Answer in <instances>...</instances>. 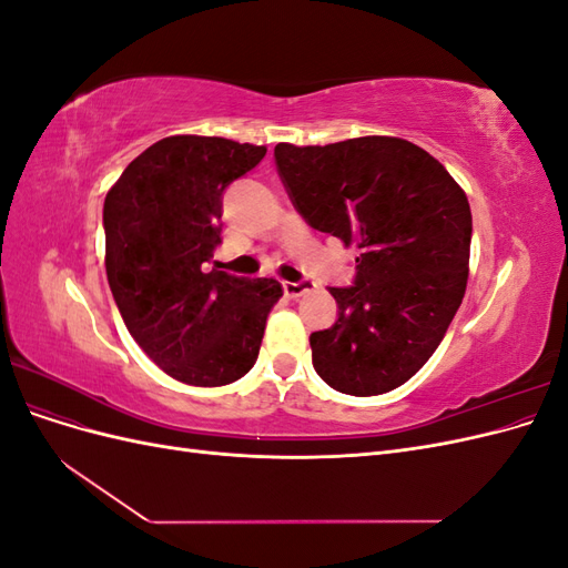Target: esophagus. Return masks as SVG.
<instances>
[{
	"label": "esophagus",
	"mask_w": 568,
	"mask_h": 568,
	"mask_svg": "<svg viewBox=\"0 0 568 568\" xmlns=\"http://www.w3.org/2000/svg\"><path fill=\"white\" fill-rule=\"evenodd\" d=\"M282 286H284V294H286L288 298H298V296L307 294V291H313V288H315V282L301 280V282H284Z\"/></svg>",
	"instance_id": "esophagus-1"
}]
</instances>
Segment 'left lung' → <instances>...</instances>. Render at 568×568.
<instances>
[{
	"instance_id": "1",
	"label": "left lung",
	"mask_w": 568,
	"mask_h": 568,
	"mask_svg": "<svg viewBox=\"0 0 568 568\" xmlns=\"http://www.w3.org/2000/svg\"><path fill=\"white\" fill-rule=\"evenodd\" d=\"M280 180L313 230L359 248L336 322L311 334L322 382L379 395L415 376L457 313L469 274L471 211L432 153L398 136L274 146Z\"/></svg>"
}]
</instances>
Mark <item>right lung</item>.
<instances>
[{"instance_id": "right-lung-1", "label": "right lung", "mask_w": 568, "mask_h": 568, "mask_svg": "<svg viewBox=\"0 0 568 568\" xmlns=\"http://www.w3.org/2000/svg\"><path fill=\"white\" fill-rule=\"evenodd\" d=\"M265 146L178 134L151 144L104 201L106 274L128 332L165 374L225 386L255 365L282 284L211 270L222 194Z\"/></svg>"}]
</instances>
